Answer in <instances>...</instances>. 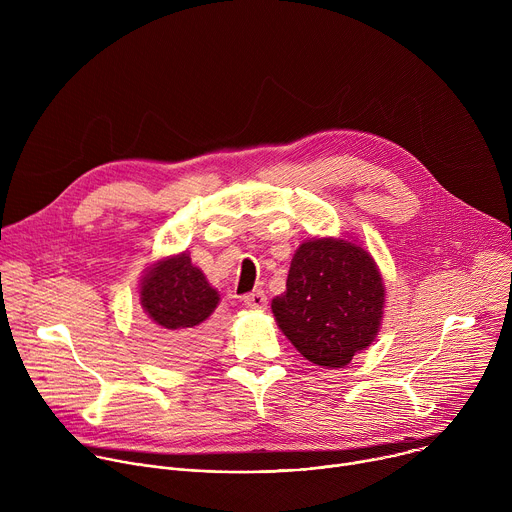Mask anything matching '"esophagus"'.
Returning a JSON list of instances; mask_svg holds the SVG:
<instances>
[{
  "label": "esophagus",
  "instance_id": "34e87169",
  "mask_svg": "<svg viewBox=\"0 0 512 512\" xmlns=\"http://www.w3.org/2000/svg\"><path fill=\"white\" fill-rule=\"evenodd\" d=\"M243 302H245V306L247 308H251V310H265L267 308V296L263 294V291H251V294H247L245 298H243Z\"/></svg>",
  "mask_w": 512,
  "mask_h": 512
}]
</instances>
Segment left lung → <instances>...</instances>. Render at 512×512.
I'll return each mask as SVG.
<instances>
[{
    "mask_svg": "<svg viewBox=\"0 0 512 512\" xmlns=\"http://www.w3.org/2000/svg\"><path fill=\"white\" fill-rule=\"evenodd\" d=\"M383 302V279L367 251L342 239H314L291 259L285 291L271 310L310 362L342 369L375 340Z\"/></svg>",
    "mask_w": 512,
    "mask_h": 512,
    "instance_id": "1",
    "label": "left lung"
}]
</instances>
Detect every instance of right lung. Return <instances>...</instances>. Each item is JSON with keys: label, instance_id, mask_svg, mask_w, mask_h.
I'll list each match as a JSON object with an SVG mask.
<instances>
[{"label": "right lung", "instance_id": "obj_1", "mask_svg": "<svg viewBox=\"0 0 512 512\" xmlns=\"http://www.w3.org/2000/svg\"><path fill=\"white\" fill-rule=\"evenodd\" d=\"M139 296L166 360H196L212 348L208 318L221 298L188 253L160 261L143 277Z\"/></svg>", "mask_w": 512, "mask_h": 512}]
</instances>
